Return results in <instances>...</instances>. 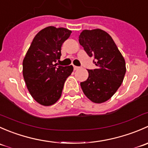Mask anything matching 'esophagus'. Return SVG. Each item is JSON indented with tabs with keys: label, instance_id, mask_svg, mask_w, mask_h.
I'll return each instance as SVG.
<instances>
[{
	"label": "esophagus",
	"instance_id": "34e87169",
	"mask_svg": "<svg viewBox=\"0 0 148 148\" xmlns=\"http://www.w3.org/2000/svg\"><path fill=\"white\" fill-rule=\"evenodd\" d=\"M79 69H80L79 66H74V70Z\"/></svg>",
	"mask_w": 148,
	"mask_h": 148
}]
</instances>
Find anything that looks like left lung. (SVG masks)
<instances>
[{
    "mask_svg": "<svg viewBox=\"0 0 148 148\" xmlns=\"http://www.w3.org/2000/svg\"><path fill=\"white\" fill-rule=\"evenodd\" d=\"M80 45L94 58L95 69H87L89 77L80 83L84 94L95 103L110 99L123 82L125 61L112 37L101 29L84 30L79 36Z\"/></svg>",
    "mask_w": 148,
    "mask_h": 148,
    "instance_id": "8db88e82",
    "label": "left lung"
}]
</instances>
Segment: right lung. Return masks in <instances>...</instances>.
<instances>
[{
  "label": "right lung",
  "instance_id": "add662e5",
  "mask_svg": "<svg viewBox=\"0 0 148 148\" xmlns=\"http://www.w3.org/2000/svg\"><path fill=\"white\" fill-rule=\"evenodd\" d=\"M71 31L64 28L49 26L36 35L23 61V75L32 97L44 106L59 100L64 84L73 71L72 66L54 63L62 56L63 43Z\"/></svg>",
  "mask_w": 148,
  "mask_h": 148
}]
</instances>
